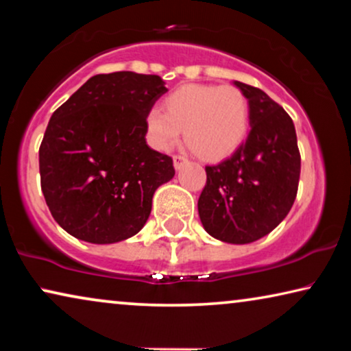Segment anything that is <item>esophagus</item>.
<instances>
[{"mask_svg":"<svg viewBox=\"0 0 351 351\" xmlns=\"http://www.w3.org/2000/svg\"><path fill=\"white\" fill-rule=\"evenodd\" d=\"M186 161H189V160H186L184 155H174V167H176V169H180L182 166L186 165Z\"/></svg>","mask_w":351,"mask_h":351,"instance_id":"obj_1","label":"esophagus"}]
</instances>
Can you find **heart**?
I'll return each instance as SVG.
<instances>
[{
  "mask_svg": "<svg viewBox=\"0 0 351 351\" xmlns=\"http://www.w3.org/2000/svg\"><path fill=\"white\" fill-rule=\"evenodd\" d=\"M147 137L158 150H171L185 129L189 147L206 160L233 153L246 138L249 100L237 86L185 84L148 110Z\"/></svg>",
  "mask_w": 351,
  "mask_h": 351,
  "instance_id": "b5f03b06",
  "label": "heart"
}]
</instances>
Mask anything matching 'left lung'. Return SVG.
Here are the masks:
<instances>
[{
	"label": "left lung",
	"mask_w": 351,
	"mask_h": 351,
	"mask_svg": "<svg viewBox=\"0 0 351 351\" xmlns=\"http://www.w3.org/2000/svg\"><path fill=\"white\" fill-rule=\"evenodd\" d=\"M249 100L251 131L227 160L206 166L198 199L203 227L225 243L246 244L265 237L289 214L300 179L294 123L262 89L234 81Z\"/></svg>",
	"instance_id": "1"
}]
</instances>
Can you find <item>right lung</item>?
Instances as JSON below:
<instances>
[{"label": "right lung", "instance_id": "right-lung-1", "mask_svg": "<svg viewBox=\"0 0 351 351\" xmlns=\"http://www.w3.org/2000/svg\"><path fill=\"white\" fill-rule=\"evenodd\" d=\"M158 75L89 78L52 113L40 145L41 190L71 237L110 244L141 232L172 158L145 142L148 110L166 93Z\"/></svg>", "mask_w": 351, "mask_h": 351}]
</instances>
